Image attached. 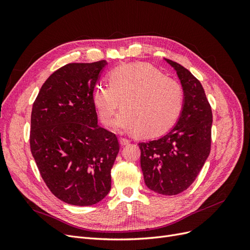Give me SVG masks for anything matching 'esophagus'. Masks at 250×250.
<instances>
[{
	"label": "esophagus",
	"instance_id": "34e87169",
	"mask_svg": "<svg viewBox=\"0 0 250 250\" xmlns=\"http://www.w3.org/2000/svg\"><path fill=\"white\" fill-rule=\"evenodd\" d=\"M130 143V140H128V139H125V138H120V144L121 145H127V144H129Z\"/></svg>",
	"mask_w": 250,
	"mask_h": 250
}]
</instances>
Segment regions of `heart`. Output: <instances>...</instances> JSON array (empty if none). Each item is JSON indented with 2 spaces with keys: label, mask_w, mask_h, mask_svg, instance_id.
<instances>
[{
  "label": "heart",
  "mask_w": 250,
  "mask_h": 250,
  "mask_svg": "<svg viewBox=\"0 0 250 250\" xmlns=\"http://www.w3.org/2000/svg\"><path fill=\"white\" fill-rule=\"evenodd\" d=\"M108 85L99 84L93 104L101 123L109 126L120 106L115 126L144 137L161 134L176 122L184 104L179 83L147 64L120 65L108 74Z\"/></svg>",
  "instance_id": "1"
}]
</instances>
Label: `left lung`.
Returning a JSON list of instances; mask_svg holds the SVG:
<instances>
[{"mask_svg": "<svg viewBox=\"0 0 250 250\" xmlns=\"http://www.w3.org/2000/svg\"><path fill=\"white\" fill-rule=\"evenodd\" d=\"M175 69L184 88V107L177 124L160 139L139 143L146 186L158 194L177 195L197 177L210 152L213 113L200 81L181 64Z\"/></svg>", "mask_w": 250, "mask_h": 250, "instance_id": "1", "label": "left lung"}]
</instances>
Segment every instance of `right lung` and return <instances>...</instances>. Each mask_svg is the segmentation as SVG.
I'll return each instance as SVG.
<instances>
[{
	"mask_svg": "<svg viewBox=\"0 0 250 250\" xmlns=\"http://www.w3.org/2000/svg\"><path fill=\"white\" fill-rule=\"evenodd\" d=\"M105 60L69 63L43 83L31 112L30 148L52 194L73 206L101 201L111 188L117 135L98 125L93 93Z\"/></svg>",
	"mask_w": 250,
	"mask_h": 250,
	"instance_id": "1",
	"label": "right lung"
}]
</instances>
